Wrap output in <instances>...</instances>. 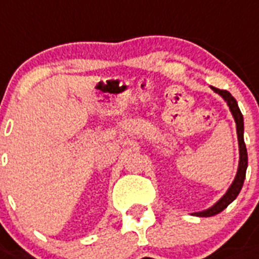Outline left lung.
Returning a JSON list of instances; mask_svg holds the SVG:
<instances>
[{"label":"left lung","instance_id":"obj_1","mask_svg":"<svg viewBox=\"0 0 259 259\" xmlns=\"http://www.w3.org/2000/svg\"><path fill=\"white\" fill-rule=\"evenodd\" d=\"M211 89H213L215 93H218L220 96L224 97V100L228 102L229 108L232 110L233 117H234L235 119V123H237V134H238L239 144V166L234 182H233L232 186L229 188V190L226 191V194H225L215 205L211 206L210 209L203 210V211H199V213L194 214V215H199V217H211V215H215V214L221 213L224 209H226V207L237 198V195L239 194V191L242 189L243 181H245L246 177V167H247V150H246L245 141H243V117L242 113H241V110H239L238 108V104H237L235 98L232 94L229 93L228 90H221L217 89V88H213V86H211Z\"/></svg>","mask_w":259,"mask_h":259}]
</instances>
